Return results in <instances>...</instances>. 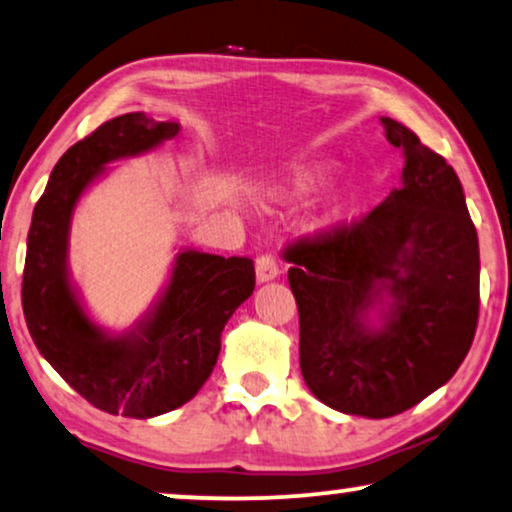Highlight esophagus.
<instances>
[{
    "label": "esophagus",
    "instance_id": "34e87169",
    "mask_svg": "<svg viewBox=\"0 0 512 512\" xmlns=\"http://www.w3.org/2000/svg\"><path fill=\"white\" fill-rule=\"evenodd\" d=\"M255 271H257V281L267 283V281H274V278L281 274V267H278L276 257L271 255V252H264V255L257 257Z\"/></svg>",
    "mask_w": 512,
    "mask_h": 512
}]
</instances>
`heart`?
Instances as JSON below:
<instances>
[{
    "mask_svg": "<svg viewBox=\"0 0 512 512\" xmlns=\"http://www.w3.org/2000/svg\"><path fill=\"white\" fill-rule=\"evenodd\" d=\"M318 182H320L318 170H302V173L295 177L297 192H311V189L318 187Z\"/></svg>",
    "mask_w": 512,
    "mask_h": 512,
    "instance_id": "obj_1",
    "label": "heart"
}]
</instances>
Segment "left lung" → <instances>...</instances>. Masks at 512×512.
Returning <instances> with one entry per match:
<instances>
[{
    "mask_svg": "<svg viewBox=\"0 0 512 512\" xmlns=\"http://www.w3.org/2000/svg\"><path fill=\"white\" fill-rule=\"evenodd\" d=\"M403 187L358 220L283 248L299 311V367L332 410L384 419L447 384L473 344L480 250L463 189L445 156L393 119ZM392 295L387 327L364 330L372 298Z\"/></svg>",
    "mask_w": 512,
    "mask_h": 512,
    "instance_id": "1",
    "label": "left lung"
}]
</instances>
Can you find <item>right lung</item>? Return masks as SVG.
I'll return each instance as SVG.
<instances>
[{"mask_svg": "<svg viewBox=\"0 0 512 512\" xmlns=\"http://www.w3.org/2000/svg\"><path fill=\"white\" fill-rule=\"evenodd\" d=\"M175 121L142 112L105 121L53 168L27 231L23 313L32 342L81 398L107 414L147 419L192 400L210 377L224 325L255 290L250 257L187 250L154 316L138 335L102 337L67 281V229L74 203L102 166L175 138Z\"/></svg>", "mask_w": 512, "mask_h": 512, "instance_id": "obj_1", "label": "right lung"}]
</instances>
